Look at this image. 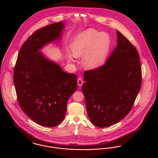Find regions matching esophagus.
I'll list each match as a JSON object with an SVG mask.
<instances>
[{
  "label": "esophagus",
  "mask_w": 158,
  "mask_h": 158,
  "mask_svg": "<svg viewBox=\"0 0 158 158\" xmlns=\"http://www.w3.org/2000/svg\"><path fill=\"white\" fill-rule=\"evenodd\" d=\"M77 85L79 86H81L83 84V79L81 77H79L77 79Z\"/></svg>",
  "instance_id": "esophagus-1"
}]
</instances>
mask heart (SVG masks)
I'll use <instances>...</instances> for the list:
<instances>
[{
	"label": "heart",
	"mask_w": 158,
	"mask_h": 158,
	"mask_svg": "<svg viewBox=\"0 0 158 158\" xmlns=\"http://www.w3.org/2000/svg\"><path fill=\"white\" fill-rule=\"evenodd\" d=\"M112 45L109 34L89 28L80 33L73 41L70 50L73 55H69V61L76 57L83 56V66L86 69H95L106 60Z\"/></svg>",
	"instance_id": "heart-1"
}]
</instances>
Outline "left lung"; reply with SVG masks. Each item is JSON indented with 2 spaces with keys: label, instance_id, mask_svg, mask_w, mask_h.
Masks as SVG:
<instances>
[{
  "label": "left lung",
  "instance_id": "left-lung-1",
  "mask_svg": "<svg viewBox=\"0 0 158 158\" xmlns=\"http://www.w3.org/2000/svg\"><path fill=\"white\" fill-rule=\"evenodd\" d=\"M117 45L106 63L83 73L82 85L90 121L98 127L114 125L130 111L142 83L136 48L117 31Z\"/></svg>",
  "mask_w": 158,
  "mask_h": 158
}]
</instances>
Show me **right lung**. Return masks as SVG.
<instances>
[{
    "label": "right lung",
    "instance_id": "add662e5",
    "mask_svg": "<svg viewBox=\"0 0 158 158\" xmlns=\"http://www.w3.org/2000/svg\"><path fill=\"white\" fill-rule=\"evenodd\" d=\"M64 23L36 31L23 44L14 68V82L22 110L38 124L52 127L63 120L70 97L77 90V76L64 72L40 50L61 38Z\"/></svg>",
    "mask_w": 158,
    "mask_h": 158
}]
</instances>
